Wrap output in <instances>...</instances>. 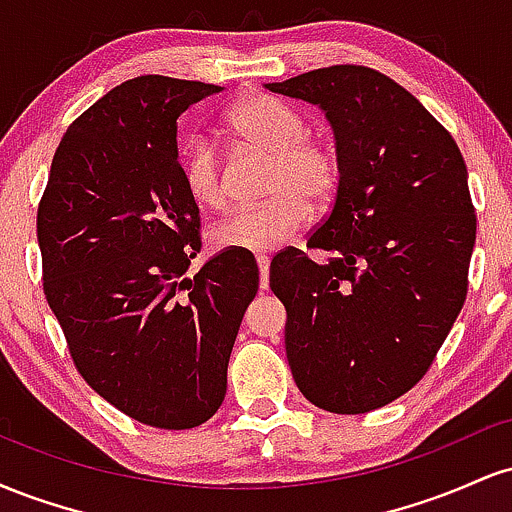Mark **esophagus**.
I'll return each instance as SVG.
<instances>
[{
  "mask_svg": "<svg viewBox=\"0 0 512 512\" xmlns=\"http://www.w3.org/2000/svg\"><path fill=\"white\" fill-rule=\"evenodd\" d=\"M257 269H260V289L264 291L269 286V257H257Z\"/></svg>",
  "mask_w": 512,
  "mask_h": 512,
  "instance_id": "34e87169",
  "label": "esophagus"
}]
</instances>
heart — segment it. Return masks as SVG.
Masks as SVG:
<instances>
[{
	"label": "heart",
	"instance_id": "obj_1",
	"mask_svg": "<svg viewBox=\"0 0 512 512\" xmlns=\"http://www.w3.org/2000/svg\"><path fill=\"white\" fill-rule=\"evenodd\" d=\"M231 129L250 149L272 156L267 204L238 209L216 223L209 240L216 250L272 252L308 221L310 204L330 202L339 187V158L327 144L310 139L303 113L276 96H252L231 113ZM182 185L199 207L226 204L221 156L209 137H195L182 151Z\"/></svg>",
	"mask_w": 512,
	"mask_h": 512
}]
</instances>
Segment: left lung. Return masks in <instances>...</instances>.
<instances>
[{
	"label": "left lung",
	"mask_w": 512,
	"mask_h": 512,
	"mask_svg": "<svg viewBox=\"0 0 512 512\" xmlns=\"http://www.w3.org/2000/svg\"><path fill=\"white\" fill-rule=\"evenodd\" d=\"M325 110L339 187L308 248L284 250L269 286L286 308L298 390L332 414H366L419 383L467 298L477 240L467 166L452 134L392 81L334 64L264 84Z\"/></svg>",
	"instance_id": "left-lung-1"
}]
</instances>
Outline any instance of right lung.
Returning a JSON list of instances; mask_svg holds the SVG:
<instances>
[{
  "label": "right lung",
  "instance_id": "1",
  "mask_svg": "<svg viewBox=\"0 0 512 512\" xmlns=\"http://www.w3.org/2000/svg\"><path fill=\"white\" fill-rule=\"evenodd\" d=\"M221 86L146 74L115 86L64 132L38 204L43 289L74 366L122 414L182 431L209 421L255 257L202 250L182 185L178 117Z\"/></svg>",
  "mask_w": 512,
  "mask_h": 512
}]
</instances>
